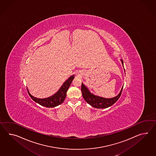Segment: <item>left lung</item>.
Returning <instances> with one entry per match:
<instances>
[{
	"mask_svg": "<svg viewBox=\"0 0 156 156\" xmlns=\"http://www.w3.org/2000/svg\"><path fill=\"white\" fill-rule=\"evenodd\" d=\"M121 61L122 66L123 67V60H121ZM124 70H125V69H124ZM123 87V86H122L121 90L118 95L112 98H105L94 95V94H92L90 92L87 87L82 82L81 91H82L83 99L88 104H90L91 106L95 108L104 109V108H107L109 106H112L118 100L121 95Z\"/></svg>",
	"mask_w": 156,
	"mask_h": 156,
	"instance_id": "8db88e82",
	"label": "left lung"
}]
</instances>
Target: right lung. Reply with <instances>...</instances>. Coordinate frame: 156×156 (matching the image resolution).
<instances>
[{"label":"right lung","mask_w":156,"mask_h":156,"mask_svg":"<svg viewBox=\"0 0 156 156\" xmlns=\"http://www.w3.org/2000/svg\"><path fill=\"white\" fill-rule=\"evenodd\" d=\"M74 78V75L71 76L68 79L65 81L64 83L61 86V87L57 91L54 95L51 96L50 97L40 99L33 96L30 94L28 88L27 92L31 98L33 99L35 102L40 104L43 106L47 108H53L58 106L64 102L66 96V92L72 82Z\"/></svg>","instance_id":"1"}]
</instances>
